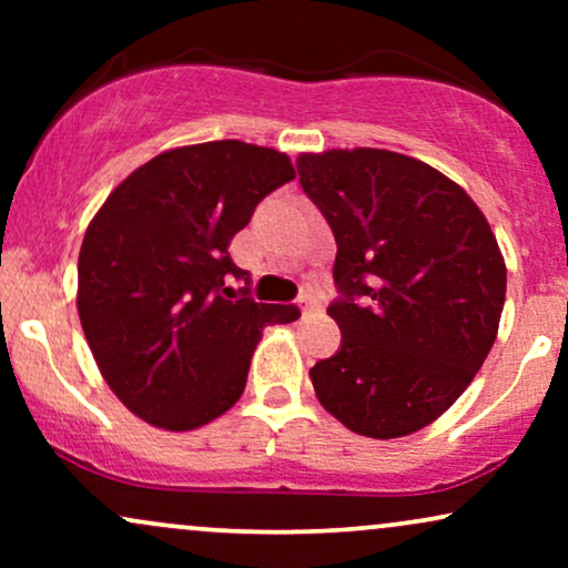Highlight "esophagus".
I'll return each mask as SVG.
<instances>
[{
	"instance_id": "esophagus-1",
	"label": "esophagus",
	"mask_w": 568,
	"mask_h": 568,
	"mask_svg": "<svg viewBox=\"0 0 568 568\" xmlns=\"http://www.w3.org/2000/svg\"><path fill=\"white\" fill-rule=\"evenodd\" d=\"M317 306H321V298L310 296V293L298 298V310H302V312H312V310H317Z\"/></svg>"
}]
</instances>
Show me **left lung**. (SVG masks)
Segmentation results:
<instances>
[{
	"label": "left lung",
	"instance_id": "1",
	"mask_svg": "<svg viewBox=\"0 0 568 568\" xmlns=\"http://www.w3.org/2000/svg\"><path fill=\"white\" fill-rule=\"evenodd\" d=\"M296 171L336 237L328 315L342 347L310 368L317 400L366 438L416 433L454 406L497 338V237L465 189L406 154L328 149Z\"/></svg>",
	"mask_w": 568,
	"mask_h": 568
}]
</instances>
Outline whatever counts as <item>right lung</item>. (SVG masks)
Instances as JSON below:
<instances>
[{
	"label": "right lung",
	"mask_w": 568,
	"mask_h": 568,
	"mask_svg": "<svg viewBox=\"0 0 568 568\" xmlns=\"http://www.w3.org/2000/svg\"><path fill=\"white\" fill-rule=\"evenodd\" d=\"M296 179L288 154L245 141L162 152L90 221L77 310L101 376L149 425L184 433L240 400L262 328L296 306L234 293L230 243L266 194Z\"/></svg>",
	"instance_id": "add662e5"
}]
</instances>
